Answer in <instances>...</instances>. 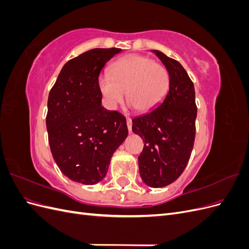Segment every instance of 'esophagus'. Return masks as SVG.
Masks as SVG:
<instances>
[{"label":"esophagus","mask_w":249,"mask_h":249,"mask_svg":"<svg viewBox=\"0 0 249 249\" xmlns=\"http://www.w3.org/2000/svg\"><path fill=\"white\" fill-rule=\"evenodd\" d=\"M126 125L127 130H129L130 133H132V119L130 117H126Z\"/></svg>","instance_id":"1"}]
</instances>
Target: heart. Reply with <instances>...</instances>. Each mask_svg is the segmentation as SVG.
<instances>
[{
	"label": "heart",
	"mask_w": 249,
	"mask_h": 249,
	"mask_svg": "<svg viewBox=\"0 0 249 249\" xmlns=\"http://www.w3.org/2000/svg\"><path fill=\"white\" fill-rule=\"evenodd\" d=\"M170 86L167 69L142 55H126L110 66L109 74L97 79V88L104 104L115 109L124 101L143 114L156 110L166 97Z\"/></svg>",
	"instance_id": "b5f03b06"
}]
</instances>
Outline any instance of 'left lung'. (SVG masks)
<instances>
[{
  "label": "left lung",
  "mask_w": 249,
  "mask_h": 249,
  "mask_svg": "<svg viewBox=\"0 0 249 249\" xmlns=\"http://www.w3.org/2000/svg\"><path fill=\"white\" fill-rule=\"evenodd\" d=\"M170 76L169 91L153 112L132 119V131L144 143L138 157L143 182L165 187L182 175L190 159L197 114L194 85L184 67L162 52L153 50Z\"/></svg>",
  "instance_id": "1"
}]
</instances>
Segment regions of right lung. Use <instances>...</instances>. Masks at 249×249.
I'll return each instance as SVG.
<instances>
[{"instance_id":"add662e5","label":"right lung","mask_w":249,"mask_h":249,"mask_svg":"<svg viewBox=\"0 0 249 249\" xmlns=\"http://www.w3.org/2000/svg\"><path fill=\"white\" fill-rule=\"evenodd\" d=\"M122 49H92L67 61L52 87L46 118L53 158L64 176L94 185L127 136L126 120L102 106L100 72Z\"/></svg>"}]
</instances>
